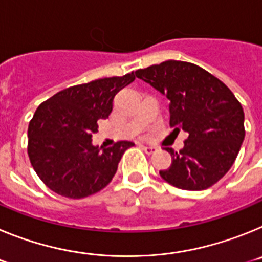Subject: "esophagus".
Instances as JSON below:
<instances>
[{
    "instance_id": "1",
    "label": "esophagus",
    "mask_w": 262,
    "mask_h": 262,
    "mask_svg": "<svg viewBox=\"0 0 262 262\" xmlns=\"http://www.w3.org/2000/svg\"><path fill=\"white\" fill-rule=\"evenodd\" d=\"M142 149L147 155H151V154H154V152H156L157 148L155 147V145H142Z\"/></svg>"
}]
</instances>
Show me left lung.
Returning <instances> with one entry per match:
<instances>
[{
	"instance_id": "8db88e82",
	"label": "left lung",
	"mask_w": 262,
	"mask_h": 262,
	"mask_svg": "<svg viewBox=\"0 0 262 262\" xmlns=\"http://www.w3.org/2000/svg\"><path fill=\"white\" fill-rule=\"evenodd\" d=\"M135 76L170 101V127L189 134L180 152L164 147L172 165L160 170L168 184L205 190L226 174L244 140V111L226 85L191 62L168 60Z\"/></svg>"
}]
</instances>
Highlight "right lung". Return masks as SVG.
<instances>
[{
    "instance_id": "right-lung-1",
    "label": "right lung",
    "mask_w": 262,
    "mask_h": 262,
    "mask_svg": "<svg viewBox=\"0 0 262 262\" xmlns=\"http://www.w3.org/2000/svg\"><path fill=\"white\" fill-rule=\"evenodd\" d=\"M134 73L67 88L36 108L29 124V157L41 181L59 195L78 200L107 186L133 142L110 148L93 144L97 120L107 119L115 94Z\"/></svg>"
}]
</instances>
